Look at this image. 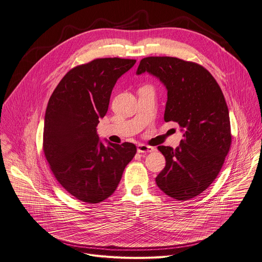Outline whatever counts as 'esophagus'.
Returning <instances> with one entry per match:
<instances>
[{
	"instance_id": "obj_1",
	"label": "esophagus",
	"mask_w": 262,
	"mask_h": 262,
	"mask_svg": "<svg viewBox=\"0 0 262 262\" xmlns=\"http://www.w3.org/2000/svg\"><path fill=\"white\" fill-rule=\"evenodd\" d=\"M155 151V148L151 146H147L145 144H138L137 145V152L140 153H146V152H153Z\"/></svg>"
}]
</instances>
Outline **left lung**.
<instances>
[{
  "label": "left lung",
  "instance_id": "8db88e82",
  "mask_svg": "<svg viewBox=\"0 0 262 262\" xmlns=\"http://www.w3.org/2000/svg\"><path fill=\"white\" fill-rule=\"evenodd\" d=\"M148 72L166 85L165 121L184 130L178 148L159 146L166 166L157 185L172 199L186 201L208 188L232 145L227 104L216 79L201 64L176 57H146L136 74Z\"/></svg>",
  "mask_w": 262,
  "mask_h": 262
}]
</instances>
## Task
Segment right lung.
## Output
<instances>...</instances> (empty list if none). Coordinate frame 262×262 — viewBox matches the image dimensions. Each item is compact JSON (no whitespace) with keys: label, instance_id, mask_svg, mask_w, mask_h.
<instances>
[{"label":"right lung","instance_id":"add662e5","mask_svg":"<svg viewBox=\"0 0 262 262\" xmlns=\"http://www.w3.org/2000/svg\"><path fill=\"white\" fill-rule=\"evenodd\" d=\"M135 62L115 57L77 66L64 75L49 100L44 156L60 185L81 202L97 204L109 198L136 153L131 143L104 146L96 133L117 79Z\"/></svg>","mask_w":262,"mask_h":262}]
</instances>
